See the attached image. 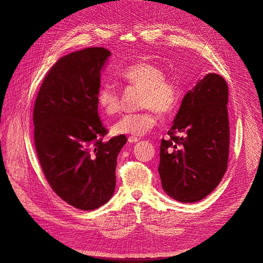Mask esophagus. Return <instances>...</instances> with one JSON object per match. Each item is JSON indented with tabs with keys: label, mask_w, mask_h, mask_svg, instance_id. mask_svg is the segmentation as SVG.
<instances>
[{
	"label": "esophagus",
	"mask_w": 263,
	"mask_h": 263,
	"mask_svg": "<svg viewBox=\"0 0 263 263\" xmlns=\"http://www.w3.org/2000/svg\"><path fill=\"white\" fill-rule=\"evenodd\" d=\"M140 139L139 138H136V137H129L128 138V142L129 144H136V142H138Z\"/></svg>",
	"instance_id": "34e87169"
}]
</instances>
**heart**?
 Here are the masks:
<instances>
[{
    "label": "heart",
    "instance_id": "1",
    "mask_svg": "<svg viewBox=\"0 0 263 263\" xmlns=\"http://www.w3.org/2000/svg\"><path fill=\"white\" fill-rule=\"evenodd\" d=\"M119 78L133 86L142 90L140 106L146 108L140 113L126 114L113 124L114 135L141 137L148 134L158 123V114L169 115L181 98V86L173 79L165 78L164 70L151 61H139L126 67L119 72ZM99 108L106 116H113L121 109L119 94L110 83L100 86L97 94Z\"/></svg>",
    "mask_w": 263,
    "mask_h": 263
}]
</instances>
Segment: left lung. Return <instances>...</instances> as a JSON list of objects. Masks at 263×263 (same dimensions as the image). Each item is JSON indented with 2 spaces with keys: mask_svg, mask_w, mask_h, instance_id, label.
Segmentation results:
<instances>
[{
  "mask_svg": "<svg viewBox=\"0 0 263 263\" xmlns=\"http://www.w3.org/2000/svg\"><path fill=\"white\" fill-rule=\"evenodd\" d=\"M228 86L208 73L189 90L160 146L161 185L170 197L194 203L216 187L227 169L229 154Z\"/></svg>",
  "mask_w": 263,
  "mask_h": 263,
  "instance_id": "1",
  "label": "left lung"
}]
</instances>
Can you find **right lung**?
I'll use <instances>...</instances> for the list:
<instances>
[{
  "label": "right lung",
  "mask_w": 263,
  "mask_h": 263,
  "mask_svg": "<svg viewBox=\"0 0 263 263\" xmlns=\"http://www.w3.org/2000/svg\"><path fill=\"white\" fill-rule=\"evenodd\" d=\"M110 51L94 47L71 52L50 69L34 106V139L45 177L63 201L92 211L109 201L117 156L127 138L103 141L97 94Z\"/></svg>",
  "instance_id": "1"
}]
</instances>
